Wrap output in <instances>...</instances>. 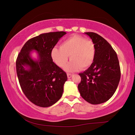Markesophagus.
<instances>
[{"mask_svg": "<svg viewBox=\"0 0 135 135\" xmlns=\"http://www.w3.org/2000/svg\"><path fill=\"white\" fill-rule=\"evenodd\" d=\"M72 76H73V74H71V73H67V77L68 79H70L71 77H72Z\"/></svg>", "mask_w": 135, "mask_h": 135, "instance_id": "obj_1", "label": "esophagus"}]
</instances>
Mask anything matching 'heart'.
Returning <instances> with one entry per match:
<instances>
[{"label": "heart", "mask_w": 135, "mask_h": 135, "mask_svg": "<svg viewBox=\"0 0 135 135\" xmlns=\"http://www.w3.org/2000/svg\"><path fill=\"white\" fill-rule=\"evenodd\" d=\"M96 49L92 40L75 35L65 40L60 47H55L51 52L52 58L58 67L62 68L67 64L68 56L71 61L66 65L67 71L85 70L94 61Z\"/></svg>", "instance_id": "b5f03b06"}]
</instances>
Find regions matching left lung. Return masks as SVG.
<instances>
[{
	"label": "left lung",
	"instance_id": "1",
	"mask_svg": "<svg viewBox=\"0 0 135 135\" xmlns=\"http://www.w3.org/2000/svg\"><path fill=\"white\" fill-rule=\"evenodd\" d=\"M94 43L95 58L88 70L80 73L78 89L81 97L91 104H99L113 97L119 83L121 72L117 54L110 44L93 32L84 33Z\"/></svg>",
	"mask_w": 135,
	"mask_h": 135
}]
</instances>
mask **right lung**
<instances>
[{"instance_id": "add662e5", "label": "right lung", "mask_w": 135, "mask_h": 135, "mask_svg": "<svg viewBox=\"0 0 135 135\" xmlns=\"http://www.w3.org/2000/svg\"><path fill=\"white\" fill-rule=\"evenodd\" d=\"M66 34L65 31L41 34L27 41L18 54L16 69L20 86L36 105L52 106L62 97L67 76L53 62L51 52ZM33 50L37 52V59L32 58Z\"/></svg>"}]
</instances>
